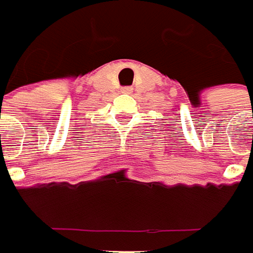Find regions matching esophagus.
Returning a JSON list of instances; mask_svg holds the SVG:
<instances>
[{
    "label": "esophagus",
    "mask_w": 253,
    "mask_h": 253,
    "mask_svg": "<svg viewBox=\"0 0 253 253\" xmlns=\"http://www.w3.org/2000/svg\"><path fill=\"white\" fill-rule=\"evenodd\" d=\"M130 91H132V87H124L123 88V92H125V94H129Z\"/></svg>",
    "instance_id": "1"
}]
</instances>
